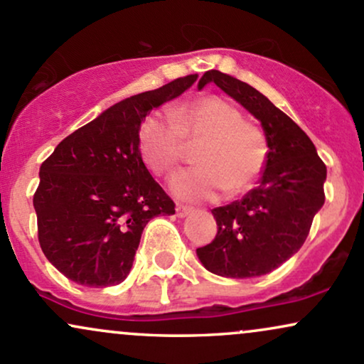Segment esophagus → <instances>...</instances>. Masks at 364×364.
<instances>
[{
  "label": "esophagus",
  "instance_id": "obj_1",
  "mask_svg": "<svg viewBox=\"0 0 364 364\" xmlns=\"http://www.w3.org/2000/svg\"><path fill=\"white\" fill-rule=\"evenodd\" d=\"M190 212H191L190 207L181 205V203H178V205H176V215L178 217H185V215L190 214Z\"/></svg>",
  "mask_w": 364,
  "mask_h": 364
}]
</instances>
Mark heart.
<instances>
[{
    "mask_svg": "<svg viewBox=\"0 0 364 364\" xmlns=\"http://www.w3.org/2000/svg\"><path fill=\"white\" fill-rule=\"evenodd\" d=\"M198 168L178 174L173 191L185 200H205L223 190L240 195L257 181L269 157V140L260 124L219 95L174 104L168 118L149 116L140 128V154L157 176H169L195 147Z\"/></svg>",
    "mask_w": 364,
    "mask_h": 364,
    "instance_id": "1",
    "label": "heart"
}]
</instances>
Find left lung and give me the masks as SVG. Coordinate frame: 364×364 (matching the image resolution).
<instances>
[{"mask_svg": "<svg viewBox=\"0 0 364 364\" xmlns=\"http://www.w3.org/2000/svg\"><path fill=\"white\" fill-rule=\"evenodd\" d=\"M208 82L260 119L269 157L260 185L241 200L212 210L217 236L196 248V255L212 274L258 277L289 260L306 241L313 217L325 202L327 168L306 133L262 92L219 70L203 75L198 87Z\"/></svg>", "mask_w": 364, "mask_h": 364, "instance_id": "obj_1", "label": "left lung"}]
</instances>
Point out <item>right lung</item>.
Listing matches in <instances>:
<instances>
[{"instance_id":"obj_1","label":"right lung","mask_w":364,"mask_h":364,"mask_svg":"<svg viewBox=\"0 0 364 364\" xmlns=\"http://www.w3.org/2000/svg\"><path fill=\"white\" fill-rule=\"evenodd\" d=\"M196 78H176L114 104L43 162L34 193L37 237L65 277L89 287L123 282L149 220L174 214V202L141 161L140 124Z\"/></svg>"}]
</instances>
